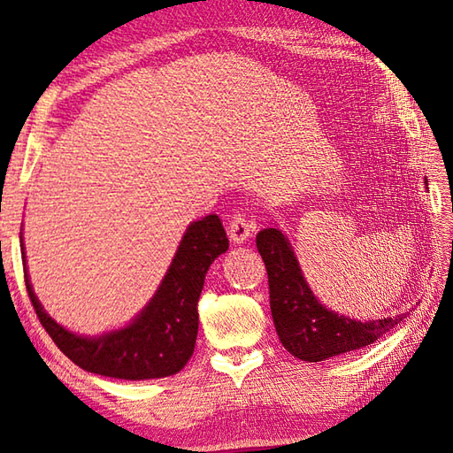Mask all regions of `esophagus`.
Instances as JSON below:
<instances>
[{"mask_svg":"<svg viewBox=\"0 0 453 453\" xmlns=\"http://www.w3.org/2000/svg\"><path fill=\"white\" fill-rule=\"evenodd\" d=\"M227 229H229V237H232L235 243H243L251 235V232H253V221H250L248 218H245L243 213L235 211L234 216L229 218Z\"/></svg>","mask_w":453,"mask_h":453,"instance_id":"esophagus-1","label":"esophagus"}]
</instances>
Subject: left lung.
<instances>
[{
	"label": "left lung",
	"mask_w": 453,
	"mask_h": 453,
	"mask_svg": "<svg viewBox=\"0 0 453 453\" xmlns=\"http://www.w3.org/2000/svg\"><path fill=\"white\" fill-rule=\"evenodd\" d=\"M255 243L267 269L275 331L293 357L319 363L372 344L400 323L402 317L360 323L325 309L309 289L289 242L277 227L261 229Z\"/></svg>",
	"instance_id": "8db88e82"
}]
</instances>
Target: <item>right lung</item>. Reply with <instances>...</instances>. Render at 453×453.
<instances>
[{"label":"right lung","mask_w":453,"mask_h":453,"mask_svg":"<svg viewBox=\"0 0 453 453\" xmlns=\"http://www.w3.org/2000/svg\"><path fill=\"white\" fill-rule=\"evenodd\" d=\"M227 248L229 240L216 213L194 221L148 307L127 328L95 339L77 336L57 325L33 293L27 269L23 277L39 323L65 357L87 372L146 380L176 374L190 360L198 336V301L203 279L211 261ZM21 257L26 261V253Z\"/></svg>","instance_id":"1"}]
</instances>
